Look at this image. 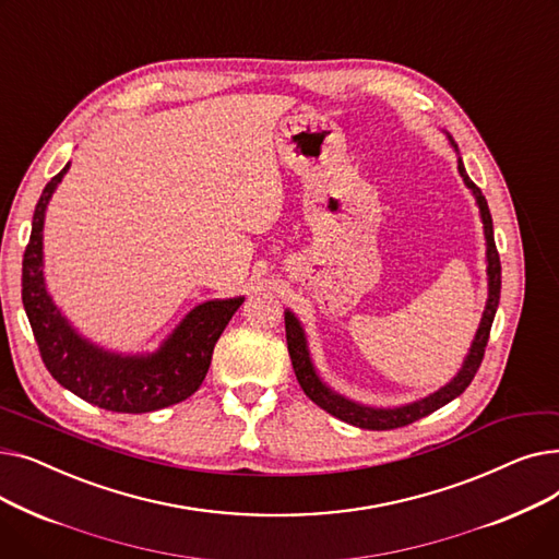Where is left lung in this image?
Masks as SVG:
<instances>
[{"label": "left lung", "instance_id": "1", "mask_svg": "<svg viewBox=\"0 0 559 559\" xmlns=\"http://www.w3.org/2000/svg\"><path fill=\"white\" fill-rule=\"evenodd\" d=\"M453 146H455V142H453ZM455 150H457V146H455ZM457 169H460V176L464 179L466 188H472V192L478 201L483 224H485L489 299H487V308L483 312L480 329H478L476 340L472 344V350H468V356H466L460 373L451 380L447 388H442L439 392H435V394H430V396H426L417 403H409V405L394 407V409H373V407L358 405L354 401H346V399L337 396L335 392H331L324 383H321L319 376L312 369L306 337H304L299 321L295 319V314H292V312H285L287 350H289V360H292V367H295V373H297L301 390L321 409H326L329 415H333V417H337V419H342L350 426H358V428H365V430H392V428L415 424L417 419L435 413V409H439L442 405L451 403L455 396H460L468 385H472L474 376L480 369V362L485 358V346L489 342V331H491V324H493V314H496V308H498V299H501V258H498V249H496V242H493V226H491V215H489V205L485 201V194L480 192V188L472 179H468V174H466L462 160H457Z\"/></svg>", "mask_w": 559, "mask_h": 559}]
</instances>
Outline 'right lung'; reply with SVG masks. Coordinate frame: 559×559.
Masks as SVG:
<instances>
[{"label": "right lung", "mask_w": 559, "mask_h": 559, "mask_svg": "<svg viewBox=\"0 0 559 559\" xmlns=\"http://www.w3.org/2000/svg\"><path fill=\"white\" fill-rule=\"evenodd\" d=\"M70 165L45 186L22 258V304L47 371L79 399L110 413H152L192 396L209 373L213 348L240 299L194 308L154 356L122 358L81 340L51 304L43 278L45 209Z\"/></svg>", "instance_id": "obj_1"}]
</instances>
